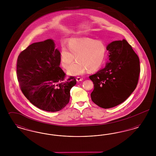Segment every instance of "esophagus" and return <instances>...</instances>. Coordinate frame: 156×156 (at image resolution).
Listing matches in <instances>:
<instances>
[{
    "label": "esophagus",
    "instance_id": "obj_1",
    "mask_svg": "<svg viewBox=\"0 0 156 156\" xmlns=\"http://www.w3.org/2000/svg\"><path fill=\"white\" fill-rule=\"evenodd\" d=\"M76 80V81L77 82L81 81L83 80V78H81V77H80V76H77Z\"/></svg>",
    "mask_w": 156,
    "mask_h": 156
}]
</instances>
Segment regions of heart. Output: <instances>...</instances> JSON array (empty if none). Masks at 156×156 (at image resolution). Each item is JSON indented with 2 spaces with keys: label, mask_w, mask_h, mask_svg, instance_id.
<instances>
[{
  "label": "heart",
  "mask_w": 156,
  "mask_h": 156,
  "mask_svg": "<svg viewBox=\"0 0 156 156\" xmlns=\"http://www.w3.org/2000/svg\"><path fill=\"white\" fill-rule=\"evenodd\" d=\"M67 48L61 45L60 61L63 68L68 69L76 57L77 62L68 72L71 75L82 74L87 69L92 72L99 69L104 64L107 50L106 45L102 40L91 38H71Z\"/></svg>",
  "instance_id": "b5f03b06"
}]
</instances>
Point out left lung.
<instances>
[{
  "instance_id": "1",
  "label": "left lung",
  "mask_w": 156,
  "mask_h": 156,
  "mask_svg": "<svg viewBox=\"0 0 156 156\" xmlns=\"http://www.w3.org/2000/svg\"><path fill=\"white\" fill-rule=\"evenodd\" d=\"M106 49L109 62L89 76L94 85L91 99L104 109L126 101L136 89L140 72L139 58L126 40L113 41Z\"/></svg>"
}]
</instances>
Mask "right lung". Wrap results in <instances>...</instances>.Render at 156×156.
Masks as SVG:
<instances>
[{
  "mask_svg": "<svg viewBox=\"0 0 156 156\" xmlns=\"http://www.w3.org/2000/svg\"><path fill=\"white\" fill-rule=\"evenodd\" d=\"M60 62V52L51 39L33 43L18 56L17 77L23 94L45 111L62 109L76 82L74 76L66 80Z\"/></svg>",
  "mask_w": 156,
  "mask_h": 156,
  "instance_id": "obj_1",
  "label": "right lung"
}]
</instances>
